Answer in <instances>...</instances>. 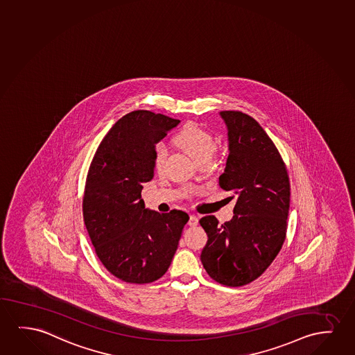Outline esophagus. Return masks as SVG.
I'll use <instances>...</instances> for the list:
<instances>
[{
  "label": "esophagus",
  "instance_id": "obj_1",
  "mask_svg": "<svg viewBox=\"0 0 355 355\" xmlns=\"http://www.w3.org/2000/svg\"><path fill=\"white\" fill-rule=\"evenodd\" d=\"M199 223V218L196 216V215H191L189 217V221H188V225L191 227L196 226Z\"/></svg>",
  "mask_w": 355,
  "mask_h": 355
}]
</instances>
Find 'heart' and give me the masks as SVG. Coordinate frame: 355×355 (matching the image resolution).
Masks as SVG:
<instances>
[{
	"mask_svg": "<svg viewBox=\"0 0 355 355\" xmlns=\"http://www.w3.org/2000/svg\"><path fill=\"white\" fill-rule=\"evenodd\" d=\"M177 143L189 154L191 159L196 164H200L204 161H210L214 156L216 144L210 134L198 128L196 125H187L178 135ZM167 156V149L162 143L156 145L155 148V167L156 170H161L164 164V159Z\"/></svg>",
	"mask_w": 355,
	"mask_h": 355,
	"instance_id": "b5f03b06",
	"label": "heart"
}]
</instances>
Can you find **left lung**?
Returning <instances> with one entry per match:
<instances>
[{
    "label": "left lung",
    "mask_w": 355,
    "mask_h": 355,
    "mask_svg": "<svg viewBox=\"0 0 355 355\" xmlns=\"http://www.w3.org/2000/svg\"><path fill=\"white\" fill-rule=\"evenodd\" d=\"M220 117L228 139L220 185L236 206L222 226L212 215L199 221L209 238L200 259L212 279L239 287L261 276L281 250L291 185L281 155L255 119L238 111H222Z\"/></svg>",
    "instance_id": "obj_1"
}]
</instances>
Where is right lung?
<instances>
[{"instance_id":"right-lung-1","label":"right lung","mask_w":355,"mask_h":355,"mask_svg":"<svg viewBox=\"0 0 355 355\" xmlns=\"http://www.w3.org/2000/svg\"><path fill=\"white\" fill-rule=\"evenodd\" d=\"M150 111H133L108 130L87 172L83 215L100 261L128 283L162 277L178 248L188 214L145 207L143 184L154 178L155 148L180 124Z\"/></svg>"}]
</instances>
